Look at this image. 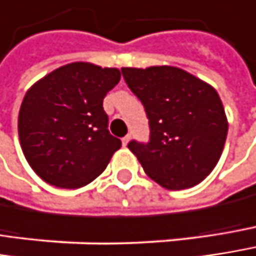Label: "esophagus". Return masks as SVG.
I'll return each instance as SVG.
<instances>
[{
    "label": "esophagus",
    "instance_id": "obj_1",
    "mask_svg": "<svg viewBox=\"0 0 256 256\" xmlns=\"http://www.w3.org/2000/svg\"><path fill=\"white\" fill-rule=\"evenodd\" d=\"M128 140H130V134H128V136H124V138L122 139V142H123V146H128Z\"/></svg>",
    "mask_w": 256,
    "mask_h": 256
}]
</instances>
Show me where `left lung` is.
Returning a JSON list of instances; mask_svg holds the SVG:
<instances>
[{
  "label": "left lung",
  "mask_w": 256,
  "mask_h": 256,
  "mask_svg": "<svg viewBox=\"0 0 256 256\" xmlns=\"http://www.w3.org/2000/svg\"><path fill=\"white\" fill-rule=\"evenodd\" d=\"M130 90L150 120V142L128 148L145 173L168 190L189 189L217 166L228 123L217 90L194 74L172 67H123Z\"/></svg>",
  "instance_id": "8db88e82"
}]
</instances>
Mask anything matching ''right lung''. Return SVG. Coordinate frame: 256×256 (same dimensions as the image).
<instances>
[{
	"mask_svg": "<svg viewBox=\"0 0 256 256\" xmlns=\"http://www.w3.org/2000/svg\"><path fill=\"white\" fill-rule=\"evenodd\" d=\"M120 78L118 68L79 61L51 72L26 92L18 139L44 182L78 189L106 168L122 140L108 132L102 101Z\"/></svg>",
	"mask_w": 256,
	"mask_h": 256,
	"instance_id": "add662e5",
	"label": "right lung"
}]
</instances>
